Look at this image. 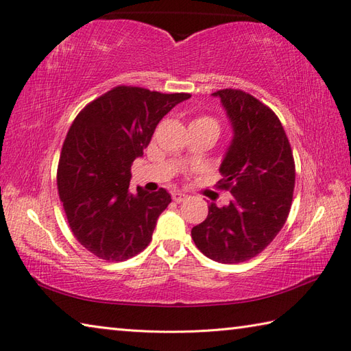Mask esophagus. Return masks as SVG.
<instances>
[{
  "label": "esophagus",
  "instance_id": "34e87169",
  "mask_svg": "<svg viewBox=\"0 0 351 351\" xmlns=\"http://www.w3.org/2000/svg\"><path fill=\"white\" fill-rule=\"evenodd\" d=\"M171 199H173L176 204H181L185 199H187V195H184V193H181V191H175L173 195H171Z\"/></svg>",
  "mask_w": 351,
  "mask_h": 351
}]
</instances>
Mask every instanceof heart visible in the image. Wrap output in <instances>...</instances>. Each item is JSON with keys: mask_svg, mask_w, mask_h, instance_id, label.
<instances>
[{"mask_svg": "<svg viewBox=\"0 0 351 351\" xmlns=\"http://www.w3.org/2000/svg\"><path fill=\"white\" fill-rule=\"evenodd\" d=\"M191 125H205V126H214V128H217V122H215L210 116H200L195 119Z\"/></svg>", "mask_w": 351, "mask_h": 351, "instance_id": "1", "label": "heart"}]
</instances>
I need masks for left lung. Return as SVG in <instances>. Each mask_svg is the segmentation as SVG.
Instances as JSON below:
<instances>
[{
  "mask_svg": "<svg viewBox=\"0 0 351 351\" xmlns=\"http://www.w3.org/2000/svg\"><path fill=\"white\" fill-rule=\"evenodd\" d=\"M234 140L220 166L217 189L232 193L228 206H208L191 229L197 249L223 264L258 256L285 225L293 204L295 164L287 132L274 111L247 92L223 88Z\"/></svg>",
  "mask_w": 351,
  "mask_h": 351,
  "instance_id": "left-lung-1",
  "label": "left lung"
}]
</instances>
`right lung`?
<instances>
[{
	"label": "right lung",
	"instance_id": "1",
	"mask_svg": "<svg viewBox=\"0 0 351 351\" xmlns=\"http://www.w3.org/2000/svg\"><path fill=\"white\" fill-rule=\"evenodd\" d=\"M190 93L117 86L88 102L72 122L57 169L69 228L99 259L119 263L147 247L160 214L171 202L160 189L130 191L131 166L156 125Z\"/></svg>",
	"mask_w": 351,
	"mask_h": 351
}]
</instances>
